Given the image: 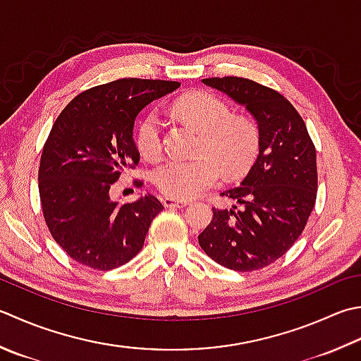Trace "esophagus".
Instances as JSON below:
<instances>
[{
  "label": "esophagus",
  "instance_id": "1",
  "mask_svg": "<svg viewBox=\"0 0 361 361\" xmlns=\"http://www.w3.org/2000/svg\"><path fill=\"white\" fill-rule=\"evenodd\" d=\"M162 203L167 208H185L186 204H189V200H180V199H173V197H162Z\"/></svg>",
  "mask_w": 361,
  "mask_h": 361
}]
</instances>
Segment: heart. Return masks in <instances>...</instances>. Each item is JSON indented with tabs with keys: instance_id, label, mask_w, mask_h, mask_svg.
I'll list each match as a JSON object with an SVG mask.
<instances>
[{
	"instance_id": "obj_1",
	"label": "heart",
	"mask_w": 361,
	"mask_h": 361,
	"mask_svg": "<svg viewBox=\"0 0 361 361\" xmlns=\"http://www.w3.org/2000/svg\"><path fill=\"white\" fill-rule=\"evenodd\" d=\"M181 117L202 130L200 150L194 158H169L154 171V185L173 199H192L221 180L222 168L228 175L243 173L258 150V131L249 118L231 116L228 106L217 97L195 92L175 104ZM139 153L147 159L161 153V122L157 111L140 120L136 131Z\"/></svg>"
}]
</instances>
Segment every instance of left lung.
<instances>
[{
	"instance_id": "1",
	"label": "left lung",
	"mask_w": 361,
	"mask_h": 361,
	"mask_svg": "<svg viewBox=\"0 0 361 361\" xmlns=\"http://www.w3.org/2000/svg\"><path fill=\"white\" fill-rule=\"evenodd\" d=\"M202 82L244 106L253 117L258 154L239 188L222 192L240 207L214 208L199 244L228 269H261L291 249L312 214L317 192L314 145L299 112L279 92L238 76Z\"/></svg>"
}]
</instances>
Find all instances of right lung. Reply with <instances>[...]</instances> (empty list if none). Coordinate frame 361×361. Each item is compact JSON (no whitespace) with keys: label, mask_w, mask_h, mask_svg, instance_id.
Returning a JSON list of instances; mask_svg holds the SVG:
<instances>
[{"label":"right lung","mask_w":361,"mask_h":361,"mask_svg":"<svg viewBox=\"0 0 361 361\" xmlns=\"http://www.w3.org/2000/svg\"><path fill=\"white\" fill-rule=\"evenodd\" d=\"M178 87L176 81L123 78L82 92L56 118L42 152L39 194L49 233L78 263L109 271L144 247L164 207L150 194L118 203L109 190L139 162L133 139L139 112Z\"/></svg>","instance_id":"1"}]
</instances>
